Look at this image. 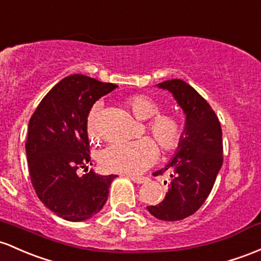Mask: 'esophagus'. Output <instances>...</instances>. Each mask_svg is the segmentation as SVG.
<instances>
[{"label": "esophagus", "instance_id": "34e87169", "mask_svg": "<svg viewBox=\"0 0 261 261\" xmlns=\"http://www.w3.org/2000/svg\"><path fill=\"white\" fill-rule=\"evenodd\" d=\"M128 178L135 183H144L147 181V178H146V177H139V176H128Z\"/></svg>", "mask_w": 261, "mask_h": 261}]
</instances>
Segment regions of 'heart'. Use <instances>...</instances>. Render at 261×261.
Masks as SVG:
<instances>
[{
	"mask_svg": "<svg viewBox=\"0 0 261 261\" xmlns=\"http://www.w3.org/2000/svg\"><path fill=\"white\" fill-rule=\"evenodd\" d=\"M127 107L139 120H147L146 128L153 136L165 153L172 152L181 145L185 126L178 115L160 113L161 108L146 95H134L127 100ZM100 105L95 104L87 117V131L91 140L98 139ZM159 156V148L151 137H142L131 142L114 144L100 152L99 163L108 172L137 174L147 170Z\"/></svg>",
	"mask_w": 261,
	"mask_h": 261,
	"instance_id": "obj_1",
	"label": "heart"
}]
</instances>
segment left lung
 Masks as SVG:
<instances>
[{"label": "left lung", "instance_id": "obj_1", "mask_svg": "<svg viewBox=\"0 0 261 261\" xmlns=\"http://www.w3.org/2000/svg\"><path fill=\"white\" fill-rule=\"evenodd\" d=\"M186 114V130L178 152L165 168L171 170L170 188L161 203L147 210L157 219L173 222L196 213L210 196L223 165L222 127L218 116L198 91L181 79L160 83Z\"/></svg>", "mask_w": 261, "mask_h": 261}]
</instances>
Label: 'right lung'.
Segmentation results:
<instances>
[{"mask_svg": "<svg viewBox=\"0 0 261 261\" xmlns=\"http://www.w3.org/2000/svg\"><path fill=\"white\" fill-rule=\"evenodd\" d=\"M116 87L82 74L69 75L48 91L31 116L25 141L31 182L43 204L63 219L80 222L98 213L117 177L87 168L88 114ZM80 168L87 173L79 176Z\"/></svg>", "mask_w": 261, "mask_h": 261, "instance_id": "obj_1", "label": "right lung"}]
</instances>
